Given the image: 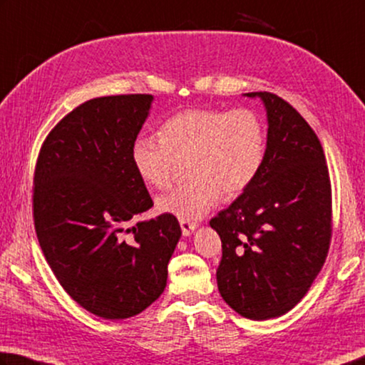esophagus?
<instances>
[{"instance_id": "1", "label": "esophagus", "mask_w": 365, "mask_h": 365, "mask_svg": "<svg viewBox=\"0 0 365 365\" xmlns=\"http://www.w3.org/2000/svg\"><path fill=\"white\" fill-rule=\"evenodd\" d=\"M197 225L195 222H188V220H180V228L183 236H190L193 231L196 230Z\"/></svg>"}]
</instances>
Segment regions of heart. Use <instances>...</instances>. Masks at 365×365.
Wrapping results in <instances>:
<instances>
[{"mask_svg": "<svg viewBox=\"0 0 365 365\" xmlns=\"http://www.w3.org/2000/svg\"><path fill=\"white\" fill-rule=\"evenodd\" d=\"M267 156V124L252 108H188L172 115L160 138L138 137L130 160L137 175L164 190L177 161L190 160V182L158 197V209L180 220H196L225 195L235 200L252 187Z\"/></svg>", "mask_w": 365, "mask_h": 365, "instance_id": "1", "label": "heart"}]
</instances>
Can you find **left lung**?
Returning a JSON list of instances; mask_svg holds the SVG:
<instances>
[{"label":"left lung","mask_w":365,"mask_h":365,"mask_svg":"<svg viewBox=\"0 0 365 365\" xmlns=\"http://www.w3.org/2000/svg\"><path fill=\"white\" fill-rule=\"evenodd\" d=\"M267 156L252 187L209 222L222 240L217 284L236 313L279 317L307 295L332 240V185L319 138L271 92Z\"/></svg>","instance_id":"1"}]
</instances>
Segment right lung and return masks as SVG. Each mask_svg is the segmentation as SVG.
<instances>
[{"label":"right lung","mask_w":365,"mask_h":365,"mask_svg":"<svg viewBox=\"0 0 365 365\" xmlns=\"http://www.w3.org/2000/svg\"><path fill=\"white\" fill-rule=\"evenodd\" d=\"M153 96L97 97L56 124L33 175V220L46 262L79 307L125 319L164 292L182 235L161 214L132 227L153 201L130 160Z\"/></svg>","instance_id":"add662e5"}]
</instances>
